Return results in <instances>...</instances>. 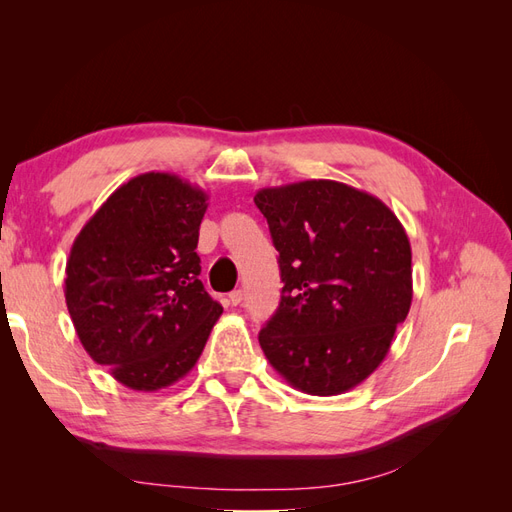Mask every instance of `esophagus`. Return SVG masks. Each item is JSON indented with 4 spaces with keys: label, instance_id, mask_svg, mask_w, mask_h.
Returning a JSON list of instances; mask_svg holds the SVG:
<instances>
[{
    "label": "esophagus",
    "instance_id": "obj_1",
    "mask_svg": "<svg viewBox=\"0 0 512 512\" xmlns=\"http://www.w3.org/2000/svg\"><path fill=\"white\" fill-rule=\"evenodd\" d=\"M241 301H243V290H232L228 294V305L237 307V305H241Z\"/></svg>",
    "mask_w": 512,
    "mask_h": 512
}]
</instances>
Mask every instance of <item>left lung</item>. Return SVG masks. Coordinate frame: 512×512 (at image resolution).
Returning a JSON list of instances; mask_svg holds the SVG:
<instances>
[{
    "label": "left lung",
    "mask_w": 512,
    "mask_h": 512,
    "mask_svg": "<svg viewBox=\"0 0 512 512\" xmlns=\"http://www.w3.org/2000/svg\"><path fill=\"white\" fill-rule=\"evenodd\" d=\"M254 203L284 282L260 348L292 389L342 395L374 374L410 312L406 230L380 198L331 179L262 188Z\"/></svg>",
    "instance_id": "obj_1"
}]
</instances>
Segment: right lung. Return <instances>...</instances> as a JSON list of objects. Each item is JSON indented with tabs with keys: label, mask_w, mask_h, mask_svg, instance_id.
Listing matches in <instances>:
<instances>
[{
	"label": "right lung",
	"mask_w": 512,
	"mask_h": 512,
	"mask_svg": "<svg viewBox=\"0 0 512 512\" xmlns=\"http://www.w3.org/2000/svg\"><path fill=\"white\" fill-rule=\"evenodd\" d=\"M207 200L177 175L143 173L108 196L72 243L64 292L76 335L128 389L181 380L222 316L198 280Z\"/></svg>",
	"instance_id": "right-lung-1"
}]
</instances>
